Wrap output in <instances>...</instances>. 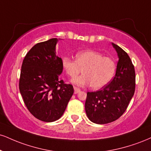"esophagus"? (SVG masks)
<instances>
[{
	"label": "esophagus",
	"instance_id": "34e87169",
	"mask_svg": "<svg viewBox=\"0 0 151 151\" xmlns=\"http://www.w3.org/2000/svg\"><path fill=\"white\" fill-rule=\"evenodd\" d=\"M74 94H77L79 93V91H80V89H79V88H77V86H74Z\"/></svg>",
	"mask_w": 151,
	"mask_h": 151
}]
</instances>
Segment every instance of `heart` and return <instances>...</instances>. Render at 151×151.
I'll use <instances>...</instances> for the list:
<instances>
[{"label": "heart", "instance_id": "b5f03b06", "mask_svg": "<svg viewBox=\"0 0 151 151\" xmlns=\"http://www.w3.org/2000/svg\"><path fill=\"white\" fill-rule=\"evenodd\" d=\"M62 67L70 77H77L81 72L83 74L71 81L79 86L91 85L93 89L106 86L115 72V63L108 57H103L99 52L83 50L77 52L76 60L65 57L62 59Z\"/></svg>", "mask_w": 151, "mask_h": 151}]
</instances>
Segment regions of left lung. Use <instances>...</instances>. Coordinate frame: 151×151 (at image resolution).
<instances>
[{"label": "left lung", "mask_w": 151, "mask_h": 151, "mask_svg": "<svg viewBox=\"0 0 151 151\" xmlns=\"http://www.w3.org/2000/svg\"><path fill=\"white\" fill-rule=\"evenodd\" d=\"M118 59L113 79L103 89L88 92L85 110L88 119L99 124L119 118L127 108L135 91V70L128 54L112 43Z\"/></svg>", "instance_id": "obj_1"}]
</instances>
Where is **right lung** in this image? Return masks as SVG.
Instances as JSON below:
<instances>
[{
	"instance_id": "obj_1",
	"label": "right lung",
	"mask_w": 151,
	"mask_h": 151,
	"mask_svg": "<svg viewBox=\"0 0 151 151\" xmlns=\"http://www.w3.org/2000/svg\"><path fill=\"white\" fill-rule=\"evenodd\" d=\"M58 40L36 44L22 65L19 87L24 102L34 117L46 122L62 117L74 93L72 85L60 79L63 68L62 59L56 55Z\"/></svg>"
}]
</instances>
